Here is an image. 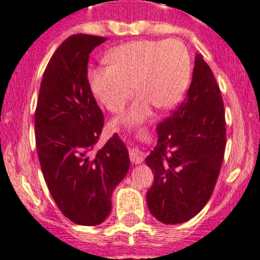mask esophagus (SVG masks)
Listing matches in <instances>:
<instances>
[{
    "label": "esophagus",
    "instance_id": "obj_1",
    "mask_svg": "<svg viewBox=\"0 0 260 260\" xmlns=\"http://www.w3.org/2000/svg\"><path fill=\"white\" fill-rule=\"evenodd\" d=\"M129 155L130 160L135 164L141 163L144 160V154L138 148H129Z\"/></svg>",
    "mask_w": 260,
    "mask_h": 260
}]
</instances>
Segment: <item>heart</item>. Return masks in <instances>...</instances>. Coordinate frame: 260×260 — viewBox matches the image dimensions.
<instances>
[{
    "label": "heart",
    "mask_w": 260,
    "mask_h": 260,
    "mask_svg": "<svg viewBox=\"0 0 260 260\" xmlns=\"http://www.w3.org/2000/svg\"><path fill=\"white\" fill-rule=\"evenodd\" d=\"M107 67L88 73L96 99L111 112H120L139 92L122 122L134 124L159 109H171L183 97L191 78V56L181 40H135L112 49Z\"/></svg>",
    "instance_id": "heart-1"
}]
</instances>
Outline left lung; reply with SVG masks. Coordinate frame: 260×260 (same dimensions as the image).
Here are the masks:
<instances>
[{
	"label": "left lung",
	"mask_w": 260,
	"mask_h": 260,
	"mask_svg": "<svg viewBox=\"0 0 260 260\" xmlns=\"http://www.w3.org/2000/svg\"><path fill=\"white\" fill-rule=\"evenodd\" d=\"M156 130L158 143L145 159L154 173L146 193L149 211L163 223L186 222L211 197L226 146L220 87L201 54L187 97Z\"/></svg>",
	"instance_id": "8db88e82"
}]
</instances>
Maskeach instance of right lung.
<instances>
[{
	"label": "right lung",
	"mask_w": 260,
	"mask_h": 260,
	"mask_svg": "<svg viewBox=\"0 0 260 260\" xmlns=\"http://www.w3.org/2000/svg\"><path fill=\"white\" fill-rule=\"evenodd\" d=\"M106 38L76 34L51 55L35 110L38 156L49 192L74 223L94 226L111 211V194L130 159L117 134L96 149L104 114L87 77L89 54Z\"/></svg>",
	"instance_id": "add662e5"
}]
</instances>
